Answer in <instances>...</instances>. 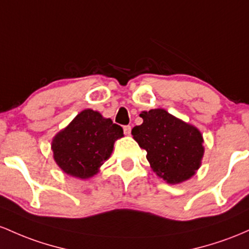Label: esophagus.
Returning <instances> with one entry per match:
<instances>
[{
    "mask_svg": "<svg viewBox=\"0 0 249 249\" xmlns=\"http://www.w3.org/2000/svg\"><path fill=\"white\" fill-rule=\"evenodd\" d=\"M124 132L125 135H130V133H132V127H130V125H124Z\"/></svg>",
    "mask_w": 249,
    "mask_h": 249,
    "instance_id": "obj_1",
    "label": "esophagus"
}]
</instances>
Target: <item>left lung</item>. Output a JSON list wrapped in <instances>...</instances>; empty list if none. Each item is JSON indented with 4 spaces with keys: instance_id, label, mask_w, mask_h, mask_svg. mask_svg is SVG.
<instances>
[{
    "instance_id": "left-lung-1",
    "label": "left lung",
    "mask_w": 249,
    "mask_h": 249,
    "mask_svg": "<svg viewBox=\"0 0 249 249\" xmlns=\"http://www.w3.org/2000/svg\"><path fill=\"white\" fill-rule=\"evenodd\" d=\"M140 116L143 122L134 127L132 134L147 152L152 169L172 185L191 178L205 153L200 130L164 109L142 111Z\"/></svg>"
}]
</instances>
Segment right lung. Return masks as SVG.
I'll return each instance as SVG.
<instances>
[{
	"label": "right lung",
	"instance_id": "obj_1",
	"mask_svg": "<svg viewBox=\"0 0 249 249\" xmlns=\"http://www.w3.org/2000/svg\"><path fill=\"white\" fill-rule=\"evenodd\" d=\"M124 129L99 111L85 109L53 139L54 160L66 174L79 178L94 177L109 159L114 142Z\"/></svg>",
	"mask_w": 249,
	"mask_h": 249
}]
</instances>
